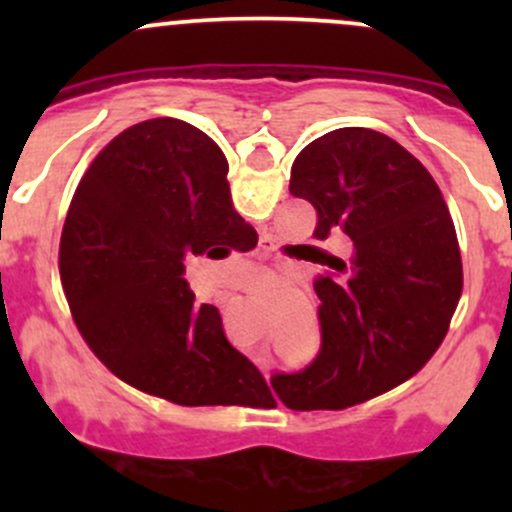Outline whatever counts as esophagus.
Instances as JSON below:
<instances>
[{"instance_id": "1", "label": "esophagus", "mask_w": 512, "mask_h": 512, "mask_svg": "<svg viewBox=\"0 0 512 512\" xmlns=\"http://www.w3.org/2000/svg\"><path fill=\"white\" fill-rule=\"evenodd\" d=\"M260 356H262V359H260V366H262V371H265V376H267V371H270V366H272V356L267 354V352H262Z\"/></svg>"}]
</instances>
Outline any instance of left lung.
Masks as SVG:
<instances>
[{
	"mask_svg": "<svg viewBox=\"0 0 512 512\" xmlns=\"http://www.w3.org/2000/svg\"><path fill=\"white\" fill-rule=\"evenodd\" d=\"M289 193L317 210V240L342 230L352 255L314 282L317 356L272 389L294 411L347 409L414 376L446 337L463 289L456 227L431 173L371 128L304 146Z\"/></svg>",
	"mask_w": 512,
	"mask_h": 512,
	"instance_id": "1",
	"label": "left lung"
}]
</instances>
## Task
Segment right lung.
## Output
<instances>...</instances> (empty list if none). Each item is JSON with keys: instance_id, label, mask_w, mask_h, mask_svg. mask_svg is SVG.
<instances>
[{"instance_id": "obj_1", "label": "right lung", "mask_w": 512, "mask_h": 512, "mask_svg": "<svg viewBox=\"0 0 512 512\" xmlns=\"http://www.w3.org/2000/svg\"><path fill=\"white\" fill-rule=\"evenodd\" d=\"M218 143L178 118L113 138L81 178L66 215L59 272L81 337L126 384L180 406L270 396L227 342L213 304H195L185 260L252 250Z\"/></svg>"}]
</instances>
